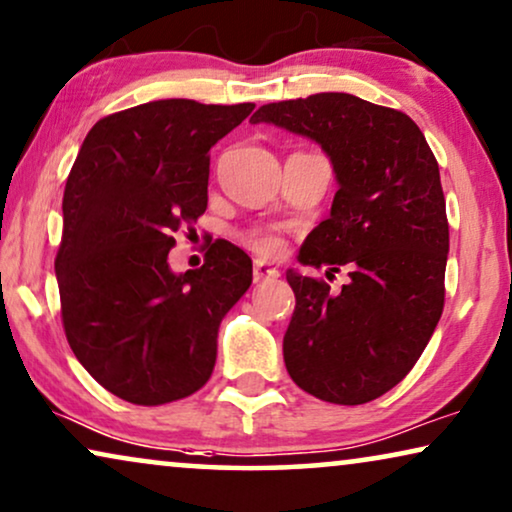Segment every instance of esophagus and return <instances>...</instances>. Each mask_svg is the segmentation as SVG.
I'll return each instance as SVG.
<instances>
[{
	"label": "esophagus",
	"instance_id": "esophagus-1",
	"mask_svg": "<svg viewBox=\"0 0 512 512\" xmlns=\"http://www.w3.org/2000/svg\"><path fill=\"white\" fill-rule=\"evenodd\" d=\"M274 278H278L276 267H269V264L264 262H255V267H252V281L264 283V281H274Z\"/></svg>",
	"mask_w": 512,
	"mask_h": 512
}]
</instances>
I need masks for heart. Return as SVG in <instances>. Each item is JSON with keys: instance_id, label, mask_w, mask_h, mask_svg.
Here are the masks:
<instances>
[{"instance_id": "obj_1", "label": "heart", "mask_w": 512, "mask_h": 512, "mask_svg": "<svg viewBox=\"0 0 512 512\" xmlns=\"http://www.w3.org/2000/svg\"><path fill=\"white\" fill-rule=\"evenodd\" d=\"M241 241L248 245L252 252H257V255L262 257H276L283 252V236L267 227H252L248 231H243Z\"/></svg>"}]
</instances>
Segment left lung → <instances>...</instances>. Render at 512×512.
Wrapping results in <instances>:
<instances>
[{"instance_id": "1", "label": "left lung", "mask_w": 512, "mask_h": 512, "mask_svg": "<svg viewBox=\"0 0 512 512\" xmlns=\"http://www.w3.org/2000/svg\"><path fill=\"white\" fill-rule=\"evenodd\" d=\"M250 121L316 140L339 182L299 262L346 267L351 283L330 292L320 278L285 274L297 299L285 367L313 398L370 403L407 377L445 306L449 224L438 161L405 112L351 93L269 102Z\"/></svg>"}]
</instances>
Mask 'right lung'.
<instances>
[{"instance_id":"add662e5","label":"right lung","mask_w":512,"mask_h":512,"mask_svg":"<svg viewBox=\"0 0 512 512\" xmlns=\"http://www.w3.org/2000/svg\"><path fill=\"white\" fill-rule=\"evenodd\" d=\"M252 107L170 98L121 109L88 131L67 175L60 318L79 363L126 403L199 391L224 313L250 288V257L224 238L180 276L168 252L175 231L206 213L210 147Z\"/></svg>"}]
</instances>
